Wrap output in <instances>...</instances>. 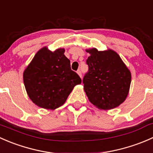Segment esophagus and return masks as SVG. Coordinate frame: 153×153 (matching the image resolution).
Wrapping results in <instances>:
<instances>
[{
	"instance_id": "34e87169",
	"label": "esophagus",
	"mask_w": 153,
	"mask_h": 153,
	"mask_svg": "<svg viewBox=\"0 0 153 153\" xmlns=\"http://www.w3.org/2000/svg\"><path fill=\"white\" fill-rule=\"evenodd\" d=\"M77 73L78 74V75H79L81 78H82V72H81V71L80 70V69H78V70L77 71Z\"/></svg>"
}]
</instances>
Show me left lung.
I'll return each mask as SVG.
<instances>
[{
	"label": "left lung",
	"mask_w": 153,
	"mask_h": 153,
	"mask_svg": "<svg viewBox=\"0 0 153 153\" xmlns=\"http://www.w3.org/2000/svg\"><path fill=\"white\" fill-rule=\"evenodd\" d=\"M88 71L83 78L84 89L89 101L101 109L117 107L126 99L131 74L119 55L112 50L86 51Z\"/></svg>",
	"instance_id": "obj_1"
}]
</instances>
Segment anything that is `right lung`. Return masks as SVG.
Masks as SVG:
<instances>
[{"label":"right lung","mask_w":153,"mask_h":153,"mask_svg":"<svg viewBox=\"0 0 153 153\" xmlns=\"http://www.w3.org/2000/svg\"><path fill=\"white\" fill-rule=\"evenodd\" d=\"M64 49L38 51L24 72V82L30 99L40 107L55 109L65 103L74 86L81 83L71 69Z\"/></svg>","instance_id":"obj_1"}]
</instances>
